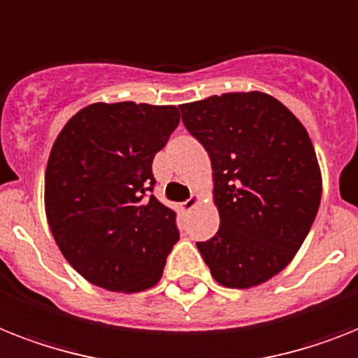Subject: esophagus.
<instances>
[{
    "label": "esophagus",
    "instance_id": "obj_1",
    "mask_svg": "<svg viewBox=\"0 0 358 358\" xmlns=\"http://www.w3.org/2000/svg\"><path fill=\"white\" fill-rule=\"evenodd\" d=\"M196 204H199V196H196V194H191L187 200H184V202L180 204V208L184 209V211H191Z\"/></svg>",
    "mask_w": 358,
    "mask_h": 358
}]
</instances>
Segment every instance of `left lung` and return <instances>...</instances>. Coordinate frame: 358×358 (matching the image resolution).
Returning <instances> with one entry per match:
<instances>
[{
  "mask_svg": "<svg viewBox=\"0 0 358 358\" xmlns=\"http://www.w3.org/2000/svg\"><path fill=\"white\" fill-rule=\"evenodd\" d=\"M182 121L209 154L219 231L196 248L229 289L264 283L287 266L315 222L322 176L309 134L261 92L182 104Z\"/></svg>",
  "mask_w": 358,
  "mask_h": 358,
  "instance_id": "left-lung-1",
  "label": "left lung"
}]
</instances>
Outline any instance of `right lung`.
<instances>
[{
    "label": "right lung",
    "mask_w": 358,
    "mask_h": 358,
    "mask_svg": "<svg viewBox=\"0 0 358 358\" xmlns=\"http://www.w3.org/2000/svg\"><path fill=\"white\" fill-rule=\"evenodd\" d=\"M178 123L176 106L95 103L58 134L45 213L62 255L90 283L139 292L164 274L180 229L176 211L152 194V159Z\"/></svg>",
    "instance_id": "obj_1"
}]
</instances>
